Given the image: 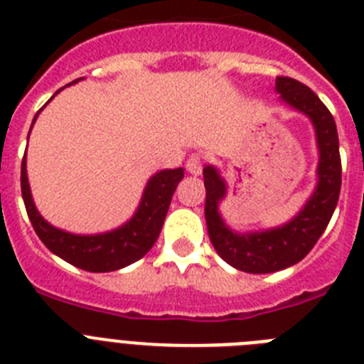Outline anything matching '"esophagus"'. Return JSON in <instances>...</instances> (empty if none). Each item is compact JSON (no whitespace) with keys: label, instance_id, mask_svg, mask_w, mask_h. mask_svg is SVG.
<instances>
[{"label":"esophagus","instance_id":"esophagus-1","mask_svg":"<svg viewBox=\"0 0 364 364\" xmlns=\"http://www.w3.org/2000/svg\"><path fill=\"white\" fill-rule=\"evenodd\" d=\"M186 169H188L189 175H200L202 173V159L198 154H191L186 162Z\"/></svg>","mask_w":364,"mask_h":364}]
</instances>
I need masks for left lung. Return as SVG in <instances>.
<instances>
[{
	"mask_svg": "<svg viewBox=\"0 0 364 364\" xmlns=\"http://www.w3.org/2000/svg\"><path fill=\"white\" fill-rule=\"evenodd\" d=\"M275 91L286 105L306 114L315 129V142L319 149L317 184L302 210L279 228L247 233L233 231L218 210L228 193L226 180L217 167H204V213L211 244L228 264L246 273H273L297 264L324 233L339 200V136L332 112L310 87L294 78L277 76Z\"/></svg>",
	"mask_w": 364,
	"mask_h": 364,
	"instance_id": "obj_1",
	"label": "left lung"
}]
</instances>
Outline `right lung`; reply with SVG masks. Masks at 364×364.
<instances>
[{
	"label": "right lung",
	"mask_w": 364,
	"mask_h": 364,
	"mask_svg": "<svg viewBox=\"0 0 364 364\" xmlns=\"http://www.w3.org/2000/svg\"><path fill=\"white\" fill-rule=\"evenodd\" d=\"M80 80L82 78L74 80L73 83L80 82ZM41 109L36 112L32 125L36 122ZM28 134H31V131H28ZM182 178H184V169L182 167L162 169V171L154 173L147 180L146 189L142 193V200L138 204L136 211L125 224L111 231H105V233L76 235L60 230V228H54L53 224H49L41 217L40 211L36 210V204L32 200L31 186H28L27 151H25L23 162H21V195H23L25 208H27V215L31 218L32 228L40 237V240L49 247L54 255H58L65 262L92 273L122 269L140 260L149 252L153 244L156 242V239H159L164 218H166L169 204H171L173 193H175L176 186Z\"/></svg>",
	"instance_id": "right-lung-1"
}]
</instances>
